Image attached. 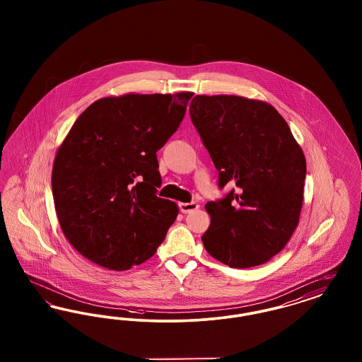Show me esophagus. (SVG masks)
Here are the masks:
<instances>
[{
  "instance_id": "obj_1",
  "label": "esophagus",
  "mask_w": 362,
  "mask_h": 362,
  "mask_svg": "<svg viewBox=\"0 0 362 362\" xmlns=\"http://www.w3.org/2000/svg\"><path fill=\"white\" fill-rule=\"evenodd\" d=\"M199 207L198 204H195V202H182V204H179V209H180V211L182 213H185V214H187L189 211H194V210H197Z\"/></svg>"
}]
</instances>
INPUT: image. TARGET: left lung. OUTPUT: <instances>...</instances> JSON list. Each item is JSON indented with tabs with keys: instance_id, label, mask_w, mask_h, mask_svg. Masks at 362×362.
<instances>
[{
	"instance_id": "8db88e82",
	"label": "left lung",
	"mask_w": 362,
	"mask_h": 362,
	"mask_svg": "<svg viewBox=\"0 0 362 362\" xmlns=\"http://www.w3.org/2000/svg\"><path fill=\"white\" fill-rule=\"evenodd\" d=\"M189 117L218 187L236 186L205 206L207 252L235 269L270 260L288 244L303 206L307 164L288 123L273 105L233 95H197Z\"/></svg>"
}]
</instances>
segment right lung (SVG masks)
<instances>
[{
    "label": "right lung",
    "mask_w": 362,
    "mask_h": 362,
    "mask_svg": "<svg viewBox=\"0 0 362 362\" xmlns=\"http://www.w3.org/2000/svg\"><path fill=\"white\" fill-rule=\"evenodd\" d=\"M191 92L103 98L74 122L52 165L57 217L70 244L110 270L155 255L179 207L157 197V151L183 121Z\"/></svg>",
    "instance_id": "right-lung-1"
}]
</instances>
